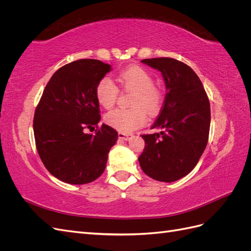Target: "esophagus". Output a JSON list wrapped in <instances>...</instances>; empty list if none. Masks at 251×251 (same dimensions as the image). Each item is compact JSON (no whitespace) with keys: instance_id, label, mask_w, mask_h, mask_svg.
<instances>
[{"instance_id":"obj_1","label":"esophagus","mask_w":251,"mask_h":251,"mask_svg":"<svg viewBox=\"0 0 251 251\" xmlns=\"http://www.w3.org/2000/svg\"><path fill=\"white\" fill-rule=\"evenodd\" d=\"M131 137H132L131 134H126V133H121V132L118 133V138L121 140H128V139H131Z\"/></svg>"}]
</instances>
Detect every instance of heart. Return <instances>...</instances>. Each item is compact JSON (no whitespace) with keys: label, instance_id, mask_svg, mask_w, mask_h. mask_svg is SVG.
<instances>
[{"label":"heart","instance_id":"obj_1","mask_svg":"<svg viewBox=\"0 0 251 251\" xmlns=\"http://www.w3.org/2000/svg\"><path fill=\"white\" fill-rule=\"evenodd\" d=\"M120 85L135 91L131 109H115L105 114L104 120L110 126L121 133H131L147 123V113L155 114L161 104V94L154 86L151 74L138 66L128 67L118 74ZM96 100L102 108L110 109L115 103L118 88L110 76L98 81L95 90Z\"/></svg>","mask_w":251,"mask_h":251}]
</instances>
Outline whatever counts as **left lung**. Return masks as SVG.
<instances>
[{
    "label": "left lung",
    "instance_id": "8db88e82",
    "mask_svg": "<svg viewBox=\"0 0 251 251\" xmlns=\"http://www.w3.org/2000/svg\"><path fill=\"white\" fill-rule=\"evenodd\" d=\"M141 63L161 72L166 94L151 127L161 128V132L141 135L146 147L138 157L139 164L157 181H177L194 170L206 148L208 97L198 75L184 63L171 57L147 58Z\"/></svg>",
    "mask_w": 251,
    "mask_h": 251
}]
</instances>
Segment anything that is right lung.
I'll return each mask as SVG.
<instances>
[{
    "label": "right lung",
    "instance_id": "add662e5",
    "mask_svg": "<svg viewBox=\"0 0 251 251\" xmlns=\"http://www.w3.org/2000/svg\"><path fill=\"white\" fill-rule=\"evenodd\" d=\"M110 71L111 66L98 59H78L63 66L52 75L35 109L36 150L45 168L66 183L96 180L117 141V132L103 124L95 134L85 133L100 123L95 90Z\"/></svg>",
    "mask_w": 251,
    "mask_h": 251
}]
</instances>
